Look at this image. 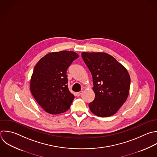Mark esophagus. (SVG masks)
<instances>
[{
  "label": "esophagus",
  "mask_w": 157,
  "mask_h": 157,
  "mask_svg": "<svg viewBox=\"0 0 157 157\" xmlns=\"http://www.w3.org/2000/svg\"><path fill=\"white\" fill-rule=\"evenodd\" d=\"M82 93H83V91H80V92L77 93V95L78 96H81V95L82 94Z\"/></svg>",
  "instance_id": "obj_1"
}]
</instances>
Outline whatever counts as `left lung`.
Returning <instances> with one entry per match:
<instances>
[{"label":"left lung","mask_w":157,"mask_h":157,"mask_svg":"<svg viewBox=\"0 0 157 157\" xmlns=\"http://www.w3.org/2000/svg\"><path fill=\"white\" fill-rule=\"evenodd\" d=\"M90 70L95 98L89 104L92 113L100 117L114 115L126 101L129 92L130 77L126 68L105 53H82Z\"/></svg>","instance_id":"8db88e82"}]
</instances>
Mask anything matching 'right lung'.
<instances>
[{
	"instance_id": "obj_1",
	"label": "right lung",
	"mask_w": 157,
	"mask_h": 157,
	"mask_svg": "<svg viewBox=\"0 0 157 157\" xmlns=\"http://www.w3.org/2000/svg\"><path fill=\"white\" fill-rule=\"evenodd\" d=\"M78 55L71 51L50 53L36 64L30 89L37 103L50 114L67 110L74 99L67 86L66 72Z\"/></svg>"
}]
</instances>
